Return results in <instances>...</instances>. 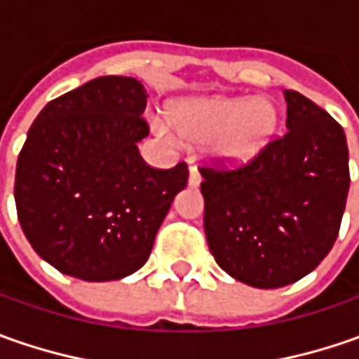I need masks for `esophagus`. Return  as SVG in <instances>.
<instances>
[{
    "instance_id": "1",
    "label": "esophagus",
    "mask_w": 359,
    "mask_h": 359,
    "mask_svg": "<svg viewBox=\"0 0 359 359\" xmlns=\"http://www.w3.org/2000/svg\"><path fill=\"white\" fill-rule=\"evenodd\" d=\"M201 182V175L198 172V168H189V186L198 187Z\"/></svg>"
}]
</instances>
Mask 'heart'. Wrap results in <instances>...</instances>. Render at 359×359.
I'll return each instance as SVG.
<instances>
[{
    "mask_svg": "<svg viewBox=\"0 0 359 359\" xmlns=\"http://www.w3.org/2000/svg\"><path fill=\"white\" fill-rule=\"evenodd\" d=\"M170 123L186 142H212L215 161L233 168L257 158L269 144L278 130V109L269 100L210 97L177 105Z\"/></svg>",
    "mask_w": 359,
    "mask_h": 359,
    "instance_id": "1",
    "label": "heart"
}]
</instances>
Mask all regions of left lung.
<instances>
[{"label":"left lung","mask_w":359,"mask_h":359,"mask_svg":"<svg viewBox=\"0 0 359 359\" xmlns=\"http://www.w3.org/2000/svg\"><path fill=\"white\" fill-rule=\"evenodd\" d=\"M283 95V135L240 168H200L210 252L231 278L264 290L320 266L338 238L350 189L344 128L299 91Z\"/></svg>","instance_id":"1"}]
</instances>
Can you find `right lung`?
<instances>
[{
	"label": "right lung",
	"mask_w": 359,
	"mask_h": 359,
	"mask_svg": "<svg viewBox=\"0 0 359 359\" xmlns=\"http://www.w3.org/2000/svg\"><path fill=\"white\" fill-rule=\"evenodd\" d=\"M145 104L135 77H95L51 100L27 131L15 168L18 219L62 273L109 282L137 271L187 186V163L158 170L140 156Z\"/></svg>",
	"instance_id": "obj_1"
}]
</instances>
